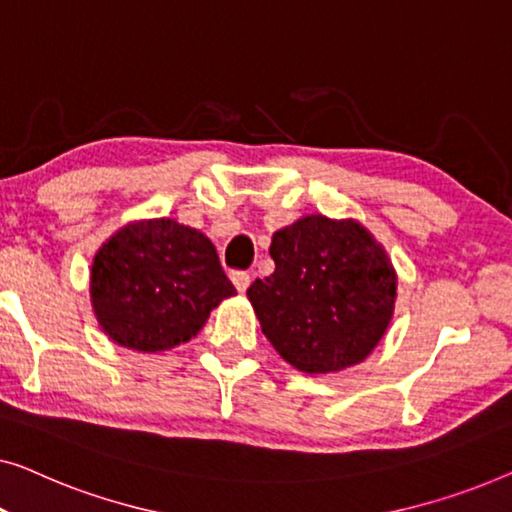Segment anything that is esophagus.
I'll use <instances>...</instances> for the list:
<instances>
[{
	"mask_svg": "<svg viewBox=\"0 0 512 512\" xmlns=\"http://www.w3.org/2000/svg\"><path fill=\"white\" fill-rule=\"evenodd\" d=\"M232 283H234V287L239 292H246L248 290V285H250V273H246V271H234L232 273Z\"/></svg>",
	"mask_w": 512,
	"mask_h": 512,
	"instance_id": "obj_1",
	"label": "esophagus"
}]
</instances>
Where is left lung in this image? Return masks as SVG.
<instances>
[{
    "mask_svg": "<svg viewBox=\"0 0 512 512\" xmlns=\"http://www.w3.org/2000/svg\"><path fill=\"white\" fill-rule=\"evenodd\" d=\"M276 271L248 287L262 334L304 373L364 362L385 336L397 301V271L362 222L304 215L278 229Z\"/></svg>",
    "mask_w": 512,
    "mask_h": 512,
    "instance_id": "left-lung-1",
    "label": "left lung"
}]
</instances>
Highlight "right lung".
Segmentation results:
<instances>
[{"mask_svg":"<svg viewBox=\"0 0 512 512\" xmlns=\"http://www.w3.org/2000/svg\"><path fill=\"white\" fill-rule=\"evenodd\" d=\"M234 294L211 239L171 218L127 222L92 259V313L129 350L187 343Z\"/></svg>","mask_w":512,"mask_h":512,"instance_id":"1","label":"right lung"}]
</instances>
